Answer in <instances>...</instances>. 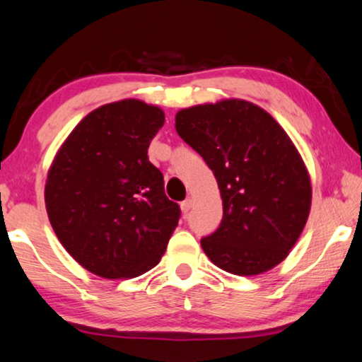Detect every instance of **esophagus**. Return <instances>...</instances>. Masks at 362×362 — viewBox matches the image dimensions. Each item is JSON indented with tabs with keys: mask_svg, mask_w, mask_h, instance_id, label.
I'll use <instances>...</instances> for the list:
<instances>
[{
	"mask_svg": "<svg viewBox=\"0 0 362 362\" xmlns=\"http://www.w3.org/2000/svg\"><path fill=\"white\" fill-rule=\"evenodd\" d=\"M191 207H192V201H191V199H186V201L181 202V211H182V214H187V212L191 211Z\"/></svg>",
	"mask_w": 362,
	"mask_h": 362,
	"instance_id": "1",
	"label": "esophagus"
}]
</instances>
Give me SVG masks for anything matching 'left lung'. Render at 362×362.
Returning a JSON list of instances; mask_svg holds the SVG:
<instances>
[{
    "mask_svg": "<svg viewBox=\"0 0 362 362\" xmlns=\"http://www.w3.org/2000/svg\"><path fill=\"white\" fill-rule=\"evenodd\" d=\"M176 132L214 173L221 226L201 239L211 262L234 275L279 265L308 221L311 182L293 141L264 108L230 98L176 113Z\"/></svg>",
    "mask_w": 362,
    "mask_h": 362,
    "instance_id": "obj_1",
    "label": "left lung"
}]
</instances>
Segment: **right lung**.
I'll use <instances>...</instances> for the list:
<instances>
[{"instance_id": "right-lung-1", "label": "right lung", "mask_w": 362, "mask_h": 362, "mask_svg": "<svg viewBox=\"0 0 362 362\" xmlns=\"http://www.w3.org/2000/svg\"><path fill=\"white\" fill-rule=\"evenodd\" d=\"M161 108L107 103L74 128L47 173L46 209L57 239L102 279H133L158 265L181 211L165 194L148 146Z\"/></svg>"}]
</instances>
